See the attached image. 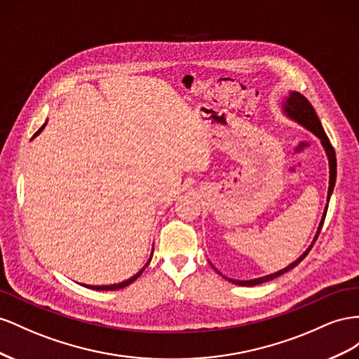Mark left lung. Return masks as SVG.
<instances>
[{"mask_svg": "<svg viewBox=\"0 0 359 359\" xmlns=\"http://www.w3.org/2000/svg\"><path fill=\"white\" fill-rule=\"evenodd\" d=\"M281 109H283V114L285 117H289L290 120L296 121L298 125H301L302 128H305L306 130H310L313 135H316L317 138L320 140V144L326 153V158H327V163H330V187H327V196H326V206L323 209V215H322V219L319 222V227H317V231L314 234V239L311 242V245L309 248H306L298 259H296L294 262H292L289 266H285L284 269L281 271H276L273 273H269V275H264V276H259V278H252V280H233V278H229V276L222 275L215 266L210 263V266H213V269L217 271L219 275H222L225 280H229L230 283L236 284V285H247V287H252V285H257V284H262V283H266V281H271L273 278H276V276H280L283 273H285L287 271L293 269L296 264H299L304 259L305 255L310 252L313 243L316 242L317 236H319V233L322 230V225H323V221H325V217H326V210H327V203H330V198L332 196V191H334V187H335V177H337V159H335V150L334 147L331 146L330 142V138L326 137L325 130L322 128V123L319 120V117H317L314 108L311 107V104L309 100H306L301 93H298V91H289V96H285L281 102Z\"/></svg>", "mask_w": 359, "mask_h": 359, "instance_id": "8db88e82", "label": "left lung"}]
</instances>
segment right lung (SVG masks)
Segmentation results:
<instances>
[{"label":"right lung","mask_w":359,"mask_h":359,"mask_svg":"<svg viewBox=\"0 0 359 359\" xmlns=\"http://www.w3.org/2000/svg\"><path fill=\"white\" fill-rule=\"evenodd\" d=\"M46 123H48V120L43 123V125H42V128H40L37 132H36V134L33 135V138L32 140H34L39 134H40V132H42L43 129H45V126H46ZM151 255H153V248H151V252H150V257H149V260H147V263L144 264V266H142V268L134 275V276H130V278L129 280H126V281H121V283H117V284H109V285H90V284H81V285H84V287H88V289H93V290H118V289H123V287H126V285H129V284H132V283H134L137 278H138V276L142 273V272H144V269L147 268V266H149V263L151 262Z\"/></svg>","instance_id":"obj_1"}]
</instances>
